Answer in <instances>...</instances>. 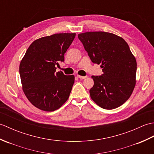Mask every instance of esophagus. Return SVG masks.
I'll return each instance as SVG.
<instances>
[{"instance_id": "1", "label": "esophagus", "mask_w": 154, "mask_h": 154, "mask_svg": "<svg viewBox=\"0 0 154 154\" xmlns=\"http://www.w3.org/2000/svg\"><path fill=\"white\" fill-rule=\"evenodd\" d=\"M77 77L79 78V79H85V78H87V76H81V75H77Z\"/></svg>"}]
</instances>
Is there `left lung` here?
<instances>
[{
	"mask_svg": "<svg viewBox=\"0 0 154 154\" xmlns=\"http://www.w3.org/2000/svg\"><path fill=\"white\" fill-rule=\"evenodd\" d=\"M93 63L100 64L103 74L94 76L90 96L97 105L114 109L129 99L136 83L137 63L128 45L119 35L105 32L78 34Z\"/></svg>",
	"mask_w": 154,
	"mask_h": 154,
	"instance_id": "obj_1",
	"label": "left lung"
}]
</instances>
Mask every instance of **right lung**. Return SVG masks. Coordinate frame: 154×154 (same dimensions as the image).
I'll return each instance as SVG.
<instances>
[{"mask_svg":"<svg viewBox=\"0 0 154 154\" xmlns=\"http://www.w3.org/2000/svg\"><path fill=\"white\" fill-rule=\"evenodd\" d=\"M75 33L55 34L34 41L20 61L22 88L28 100L38 109L54 111L69 97L75 76L55 73V65L64 61V54Z\"/></svg>","mask_w":154,"mask_h":154,"instance_id":"1","label":"right lung"}]
</instances>
